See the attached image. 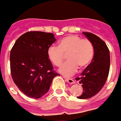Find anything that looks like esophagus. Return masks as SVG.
<instances>
[{
    "mask_svg": "<svg viewBox=\"0 0 121 121\" xmlns=\"http://www.w3.org/2000/svg\"><path fill=\"white\" fill-rule=\"evenodd\" d=\"M65 80L69 84H74L75 83V81L73 79H71V78H65Z\"/></svg>",
    "mask_w": 121,
    "mask_h": 121,
    "instance_id": "obj_1",
    "label": "esophagus"
}]
</instances>
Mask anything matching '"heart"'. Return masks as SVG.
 <instances>
[{
	"label": "heart",
	"instance_id": "obj_1",
	"mask_svg": "<svg viewBox=\"0 0 121 121\" xmlns=\"http://www.w3.org/2000/svg\"><path fill=\"white\" fill-rule=\"evenodd\" d=\"M68 61L59 68V72L65 76H71L80 69L86 67L92 61L94 48L88 39H82L78 35H69L61 39L58 46H51L47 51L48 59L56 66H60L66 55Z\"/></svg>",
	"mask_w": 121,
	"mask_h": 121
}]
</instances>
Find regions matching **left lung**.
<instances>
[{
  "instance_id": "obj_1",
  "label": "left lung",
  "mask_w": 121,
  "mask_h": 121,
  "mask_svg": "<svg viewBox=\"0 0 121 121\" xmlns=\"http://www.w3.org/2000/svg\"><path fill=\"white\" fill-rule=\"evenodd\" d=\"M82 33L92 42L94 48V55L91 62L81 75L76 78L80 84H82L83 88L82 93L78 98L87 99L95 95L104 86L109 72L110 55L104 41L91 32Z\"/></svg>"
}]
</instances>
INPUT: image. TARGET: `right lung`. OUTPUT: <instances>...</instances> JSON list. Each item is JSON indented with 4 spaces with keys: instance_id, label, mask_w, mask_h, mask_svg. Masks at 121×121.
I'll return each mask as SVG.
<instances>
[{
    "instance_id": "1",
    "label": "right lung",
    "mask_w": 121,
    "mask_h": 121,
    "mask_svg": "<svg viewBox=\"0 0 121 121\" xmlns=\"http://www.w3.org/2000/svg\"><path fill=\"white\" fill-rule=\"evenodd\" d=\"M56 41L52 33L30 31L17 39L10 52L12 80L19 90L32 98H40L48 91L57 75L47 55Z\"/></svg>"
}]
</instances>
